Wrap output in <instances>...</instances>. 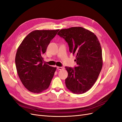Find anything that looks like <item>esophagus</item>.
<instances>
[{
	"label": "esophagus",
	"mask_w": 122,
	"mask_h": 122,
	"mask_svg": "<svg viewBox=\"0 0 122 122\" xmlns=\"http://www.w3.org/2000/svg\"><path fill=\"white\" fill-rule=\"evenodd\" d=\"M57 69L58 70H64V68L63 67H57Z\"/></svg>",
	"instance_id": "1"
}]
</instances>
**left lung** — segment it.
I'll list each match as a JSON object with an SVG mask.
<instances>
[{
	"instance_id": "obj_1",
	"label": "left lung",
	"mask_w": 122,
	"mask_h": 122,
	"mask_svg": "<svg viewBox=\"0 0 122 122\" xmlns=\"http://www.w3.org/2000/svg\"><path fill=\"white\" fill-rule=\"evenodd\" d=\"M57 35L68 43L77 65L74 68L65 67L68 73L66 87L76 94L86 93L96 81L102 68L100 43L93 32L81 27L62 29Z\"/></svg>"
}]
</instances>
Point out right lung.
I'll list each match as a JSON object with an SVG mask.
<instances>
[{
	"instance_id": "1",
	"label": "right lung",
	"mask_w": 122,
	"mask_h": 122,
	"mask_svg": "<svg viewBox=\"0 0 122 122\" xmlns=\"http://www.w3.org/2000/svg\"><path fill=\"white\" fill-rule=\"evenodd\" d=\"M58 31H32L17 49L15 57L17 73L23 86L32 93H42L50 86L56 68L43 64L42 56Z\"/></svg>"
}]
</instances>
